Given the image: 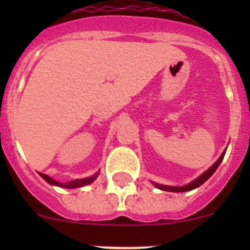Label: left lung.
<instances>
[{"instance_id":"left-lung-1","label":"left lung","mask_w":250,"mask_h":250,"mask_svg":"<svg viewBox=\"0 0 250 250\" xmlns=\"http://www.w3.org/2000/svg\"><path fill=\"white\" fill-rule=\"evenodd\" d=\"M225 152H226V150L224 151L223 153H221L220 157L216 160V162L214 163L211 167H209L208 169H207L204 173L201 174L198 178H196L195 180H192L191 183L186 184V185H184V186H169V185H162V184L152 183L153 186H155V188H160V190L168 191V192H186V191H191V190H193V188H197L198 186H201L202 184L206 183V181L208 180V179L210 178V176L213 175L214 173H215V170L218 169L219 165H220L221 161H223L224 156H225Z\"/></svg>"}]
</instances>
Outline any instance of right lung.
<instances>
[{
	"mask_svg": "<svg viewBox=\"0 0 250 250\" xmlns=\"http://www.w3.org/2000/svg\"><path fill=\"white\" fill-rule=\"evenodd\" d=\"M39 174H40V176H41V178H43L48 184H50V185L59 186V188H82V186H85V185H89V184H92L93 181H94L95 179L98 178V175H99L100 172H97L95 174H93L92 176H88V178L75 179V180L69 181V183H58V181L53 180L50 176H48L47 174H43V173H39Z\"/></svg>",
	"mask_w": 250,
	"mask_h": 250,
	"instance_id": "1",
	"label": "right lung"
}]
</instances>
